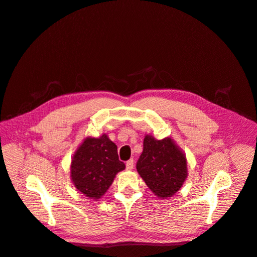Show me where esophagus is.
<instances>
[{"mask_svg": "<svg viewBox=\"0 0 257 257\" xmlns=\"http://www.w3.org/2000/svg\"><path fill=\"white\" fill-rule=\"evenodd\" d=\"M133 168H134V160L133 159H131V160H128L126 162V170L131 171V170H133Z\"/></svg>", "mask_w": 257, "mask_h": 257, "instance_id": "obj_1", "label": "esophagus"}]
</instances>
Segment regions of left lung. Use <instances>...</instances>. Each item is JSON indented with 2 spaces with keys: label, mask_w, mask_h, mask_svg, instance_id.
<instances>
[{
  "label": "left lung",
  "mask_w": 257,
  "mask_h": 257,
  "mask_svg": "<svg viewBox=\"0 0 257 257\" xmlns=\"http://www.w3.org/2000/svg\"><path fill=\"white\" fill-rule=\"evenodd\" d=\"M136 169L159 198L172 197L187 177L186 157L170 137L158 141L150 135L146 136Z\"/></svg>",
  "instance_id": "obj_1"
}]
</instances>
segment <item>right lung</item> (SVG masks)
<instances>
[{
  "instance_id": "obj_1",
  "label": "right lung",
  "mask_w": 257,
  "mask_h": 257,
  "mask_svg": "<svg viewBox=\"0 0 257 257\" xmlns=\"http://www.w3.org/2000/svg\"><path fill=\"white\" fill-rule=\"evenodd\" d=\"M125 169L119 160L117 147L103 134L87 137L75 151L71 162V179L87 198L99 199L111 186L116 173Z\"/></svg>"
}]
</instances>
